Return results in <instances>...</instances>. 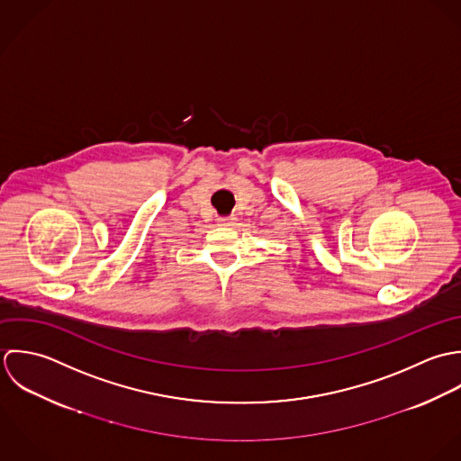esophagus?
<instances>
[{"label":"esophagus","mask_w":461,"mask_h":461,"mask_svg":"<svg viewBox=\"0 0 461 461\" xmlns=\"http://www.w3.org/2000/svg\"><path fill=\"white\" fill-rule=\"evenodd\" d=\"M217 222H219L221 226H233V224H235V217H231V215H228V217H219Z\"/></svg>","instance_id":"obj_1"}]
</instances>
